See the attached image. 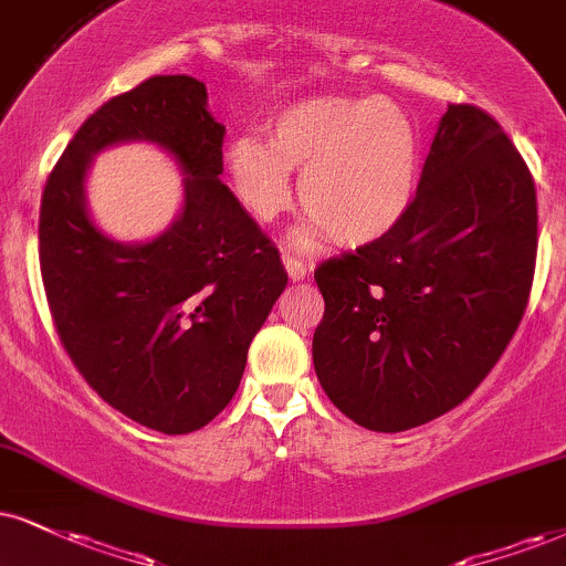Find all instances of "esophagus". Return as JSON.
I'll use <instances>...</instances> for the list:
<instances>
[{
	"instance_id": "1",
	"label": "esophagus",
	"mask_w": 566,
	"mask_h": 566,
	"mask_svg": "<svg viewBox=\"0 0 566 566\" xmlns=\"http://www.w3.org/2000/svg\"><path fill=\"white\" fill-rule=\"evenodd\" d=\"M283 268H285V272H289L291 281H304V277H310V272H312L310 264H306L304 260H296V256H291V254H283Z\"/></svg>"
}]
</instances>
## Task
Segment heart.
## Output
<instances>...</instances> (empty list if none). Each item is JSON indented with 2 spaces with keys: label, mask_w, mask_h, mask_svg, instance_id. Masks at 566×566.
Returning <instances> with one entry per match:
<instances>
[{
  "label": "heart",
  "mask_w": 566,
  "mask_h": 566,
  "mask_svg": "<svg viewBox=\"0 0 566 566\" xmlns=\"http://www.w3.org/2000/svg\"><path fill=\"white\" fill-rule=\"evenodd\" d=\"M235 197L270 222L294 197L291 170H302L298 199L310 218L298 243L333 235L340 247H369L394 233L415 205L422 138L401 104L378 96H310L270 120V142L235 136L222 151Z\"/></svg>",
  "instance_id": "b5f03b06"
}]
</instances>
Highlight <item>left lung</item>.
I'll list each match as a JSON object with an SVG mask.
<instances>
[{
  "mask_svg": "<svg viewBox=\"0 0 566 566\" xmlns=\"http://www.w3.org/2000/svg\"><path fill=\"white\" fill-rule=\"evenodd\" d=\"M538 251V201L504 128L472 104L438 123L407 220L315 270L312 359L348 420L401 432L459 407L517 331Z\"/></svg>",
  "mask_w": 566,
  "mask_h": 566,
  "instance_id": "8db88e82",
  "label": "left lung"
}]
</instances>
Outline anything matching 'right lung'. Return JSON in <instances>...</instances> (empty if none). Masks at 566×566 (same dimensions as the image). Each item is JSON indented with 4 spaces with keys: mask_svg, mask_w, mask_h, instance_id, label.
Wrapping results in <instances>:
<instances>
[{
    "mask_svg": "<svg viewBox=\"0 0 566 566\" xmlns=\"http://www.w3.org/2000/svg\"><path fill=\"white\" fill-rule=\"evenodd\" d=\"M222 136L205 83L155 75L81 125L41 197V277L62 346L109 407L165 436L228 407L289 283L277 249L220 180ZM125 140L157 143L187 176L179 218L146 244L104 237L85 205L90 159Z\"/></svg>",
    "mask_w": 566,
    "mask_h": 566,
    "instance_id": "1",
    "label": "right lung"
}]
</instances>
